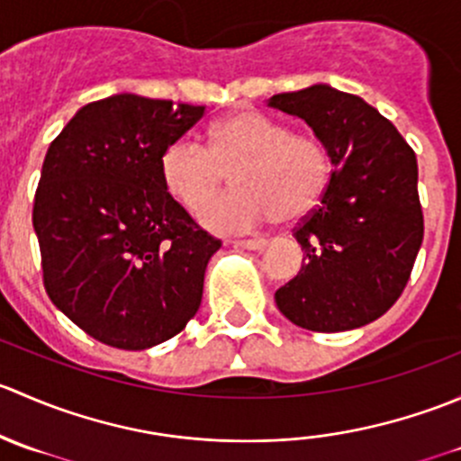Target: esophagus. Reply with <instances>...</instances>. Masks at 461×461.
Wrapping results in <instances>:
<instances>
[{
	"mask_svg": "<svg viewBox=\"0 0 461 461\" xmlns=\"http://www.w3.org/2000/svg\"><path fill=\"white\" fill-rule=\"evenodd\" d=\"M236 245L243 249H263L267 245L265 239H245V240H236Z\"/></svg>",
	"mask_w": 461,
	"mask_h": 461,
	"instance_id": "esophagus-1",
	"label": "esophagus"
}]
</instances>
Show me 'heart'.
Listing matches in <instances>:
<instances>
[{"label":"heart","instance_id":"b5f03b06","mask_svg":"<svg viewBox=\"0 0 461 461\" xmlns=\"http://www.w3.org/2000/svg\"><path fill=\"white\" fill-rule=\"evenodd\" d=\"M232 171L237 189L212 205ZM334 165L328 147L257 109H240L209 129L207 149L192 138L167 144L160 156L165 192L213 231H248L274 218L299 222L323 201Z\"/></svg>","mask_w":461,"mask_h":461}]
</instances>
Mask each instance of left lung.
Instances as JSON below:
<instances>
[{
	"label": "left lung",
	"mask_w": 461,
	"mask_h": 461,
	"mask_svg": "<svg viewBox=\"0 0 461 461\" xmlns=\"http://www.w3.org/2000/svg\"><path fill=\"white\" fill-rule=\"evenodd\" d=\"M312 127L334 174L299 222L301 272L278 287V310L312 332L373 323L402 296L424 240L417 158L390 120L352 93L314 85L267 100Z\"/></svg>",
	"instance_id": "1"
}]
</instances>
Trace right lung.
<instances>
[{
  "label": "right lung",
  "instance_id": "obj_1",
  "mask_svg": "<svg viewBox=\"0 0 461 461\" xmlns=\"http://www.w3.org/2000/svg\"><path fill=\"white\" fill-rule=\"evenodd\" d=\"M204 106L120 93L82 106L50 142L32 203L44 287L88 337L147 350L198 312L221 240L160 180V156Z\"/></svg>",
  "mask_w": 461,
  "mask_h": 461
}]
</instances>
